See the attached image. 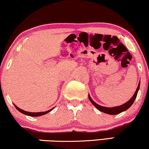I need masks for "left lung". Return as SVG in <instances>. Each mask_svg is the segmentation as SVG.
Returning a JSON list of instances; mask_svg holds the SVG:
<instances>
[{
	"mask_svg": "<svg viewBox=\"0 0 149 149\" xmlns=\"http://www.w3.org/2000/svg\"><path fill=\"white\" fill-rule=\"evenodd\" d=\"M139 88H140V82H139V84H138V86H137L136 90L135 91V93H134V94L133 95V96L132 97V98H130L129 101L125 102V104L120 105V106H118V107H102V106H100V105L96 103V102L94 101L92 98H91V96L89 95H88V98H89V100H90V101L91 102V103H92L94 106H95L96 108L98 110V111H101V112H102V113L113 115V114H117L122 113V112L127 111L128 109L130 108V107H131V105L133 104L134 100H135V98L136 97L137 93H138V91L139 90Z\"/></svg>",
	"mask_w": 149,
	"mask_h": 149,
	"instance_id": "left-lung-1",
	"label": "left lung"
}]
</instances>
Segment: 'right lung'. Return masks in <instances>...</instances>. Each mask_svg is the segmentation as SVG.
Wrapping results in <instances>:
<instances>
[{"instance_id":"obj_1","label":"right lung","mask_w":149,"mask_h":149,"mask_svg":"<svg viewBox=\"0 0 149 149\" xmlns=\"http://www.w3.org/2000/svg\"><path fill=\"white\" fill-rule=\"evenodd\" d=\"M14 105H15V107H16V109H17L19 112H20V113H22V114H26V115L31 116H39L44 115V114H47L48 113H49V112H51L52 110L54 109V108H52L51 109L49 110V111H45V112H39V113H31V112H27V111H23V110L19 109V107L16 106L15 104H14Z\"/></svg>"}]
</instances>
